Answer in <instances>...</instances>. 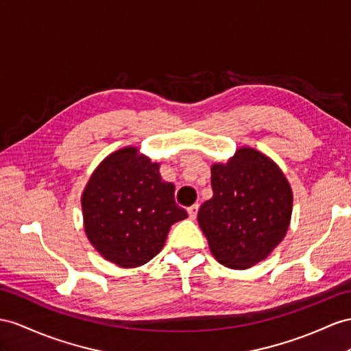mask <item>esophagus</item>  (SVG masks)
<instances>
[{"label": "esophagus", "mask_w": 351, "mask_h": 351, "mask_svg": "<svg viewBox=\"0 0 351 351\" xmlns=\"http://www.w3.org/2000/svg\"><path fill=\"white\" fill-rule=\"evenodd\" d=\"M199 204H193L191 208H188V215H190V219H195L197 217V212H199Z\"/></svg>", "instance_id": "34e87169"}]
</instances>
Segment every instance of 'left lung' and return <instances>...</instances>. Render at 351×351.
<instances>
[{
    "label": "left lung",
    "instance_id": "1",
    "mask_svg": "<svg viewBox=\"0 0 351 351\" xmlns=\"http://www.w3.org/2000/svg\"><path fill=\"white\" fill-rule=\"evenodd\" d=\"M210 170L213 197L200 206L197 221L218 263L246 269L285 239L292 215L291 185L271 158L249 147Z\"/></svg>",
    "mask_w": 351,
    "mask_h": 351
}]
</instances>
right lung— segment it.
<instances>
[{"label": "right lung", "mask_w": 351, "mask_h": 351, "mask_svg": "<svg viewBox=\"0 0 351 351\" xmlns=\"http://www.w3.org/2000/svg\"><path fill=\"white\" fill-rule=\"evenodd\" d=\"M160 165L125 147L108 156L82 195L84 231L106 261L123 268L147 264L165 246L169 230L188 217Z\"/></svg>", "instance_id": "right-lung-1"}]
</instances>
